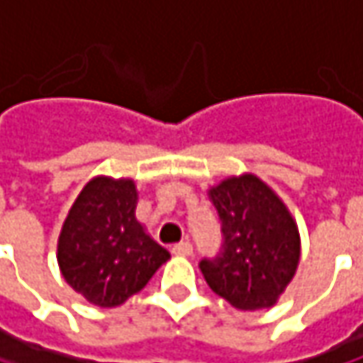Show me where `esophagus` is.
<instances>
[{
  "label": "esophagus",
  "instance_id": "34e87169",
  "mask_svg": "<svg viewBox=\"0 0 363 363\" xmlns=\"http://www.w3.org/2000/svg\"><path fill=\"white\" fill-rule=\"evenodd\" d=\"M172 254H177V256H191L193 254V246L189 242H181V244L172 246Z\"/></svg>",
  "mask_w": 363,
  "mask_h": 363
}]
</instances>
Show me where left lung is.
<instances>
[{
  "label": "left lung",
  "instance_id": "left-lung-1",
  "mask_svg": "<svg viewBox=\"0 0 363 363\" xmlns=\"http://www.w3.org/2000/svg\"><path fill=\"white\" fill-rule=\"evenodd\" d=\"M223 223V254L201 260L206 284L242 311L273 307L301 260L298 225L284 199L252 172L208 189Z\"/></svg>",
  "mask_w": 363,
  "mask_h": 363
}]
</instances>
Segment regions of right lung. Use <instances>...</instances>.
<instances>
[{
    "mask_svg": "<svg viewBox=\"0 0 363 363\" xmlns=\"http://www.w3.org/2000/svg\"><path fill=\"white\" fill-rule=\"evenodd\" d=\"M136 203L132 179L94 177L62 223L58 269L65 281L96 307L123 305L170 258L138 223Z\"/></svg>",
    "mask_w": 363,
    "mask_h": 363,
    "instance_id": "obj_1",
    "label": "right lung"
}]
</instances>
